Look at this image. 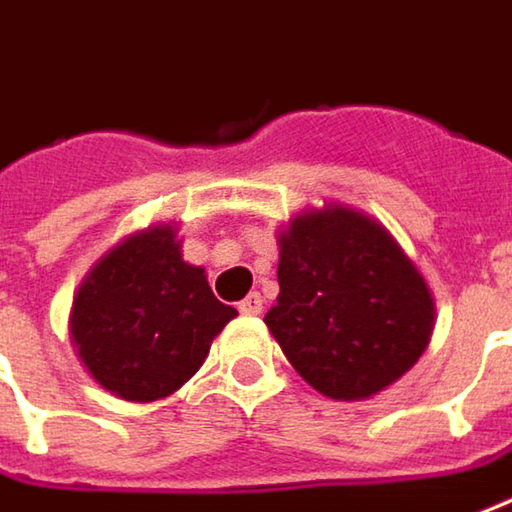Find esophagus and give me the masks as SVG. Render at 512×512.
<instances>
[{
  "label": "esophagus",
  "instance_id": "1",
  "mask_svg": "<svg viewBox=\"0 0 512 512\" xmlns=\"http://www.w3.org/2000/svg\"><path fill=\"white\" fill-rule=\"evenodd\" d=\"M243 315H260L263 312V298L257 295V292H252V295H246V298L240 300V306H237Z\"/></svg>",
  "mask_w": 512,
  "mask_h": 512
}]
</instances>
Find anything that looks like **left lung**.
<instances>
[{
  "mask_svg": "<svg viewBox=\"0 0 512 512\" xmlns=\"http://www.w3.org/2000/svg\"><path fill=\"white\" fill-rule=\"evenodd\" d=\"M278 283L263 321L300 378L329 398L381 392L430 344V289L367 214L335 206L292 220Z\"/></svg>",
  "mask_w": 512,
  "mask_h": 512,
  "instance_id": "8db88e82",
  "label": "left lung"
}]
</instances>
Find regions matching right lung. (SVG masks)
I'll use <instances>...</instances> for the list:
<instances>
[{
    "label": "right lung",
    "instance_id": "1",
    "mask_svg": "<svg viewBox=\"0 0 512 512\" xmlns=\"http://www.w3.org/2000/svg\"><path fill=\"white\" fill-rule=\"evenodd\" d=\"M234 315L203 269L180 257L174 229L154 226L94 266L74 298L71 335L102 387L125 401H157L200 369Z\"/></svg>",
    "mask_w": 512,
    "mask_h": 512
}]
</instances>
